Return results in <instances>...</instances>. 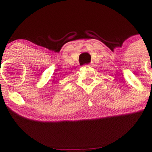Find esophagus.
<instances>
[{
	"mask_svg": "<svg viewBox=\"0 0 152 152\" xmlns=\"http://www.w3.org/2000/svg\"><path fill=\"white\" fill-rule=\"evenodd\" d=\"M86 66H87V67H89V66H90V64H88V65H86Z\"/></svg>",
	"mask_w": 152,
	"mask_h": 152,
	"instance_id": "1",
	"label": "esophagus"
}]
</instances>
